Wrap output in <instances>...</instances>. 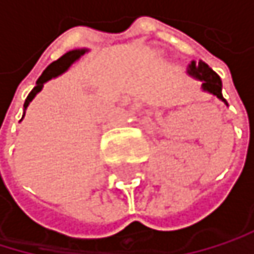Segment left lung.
<instances>
[{"mask_svg":"<svg viewBox=\"0 0 254 254\" xmlns=\"http://www.w3.org/2000/svg\"><path fill=\"white\" fill-rule=\"evenodd\" d=\"M188 73L195 77V79H199L201 80V88L204 91H207L213 96H216L218 99H221L224 103L227 105L226 99L222 97V82L219 79V76L212 70V68L206 64L199 61L198 64L195 61H192L189 64V68H188Z\"/></svg>","mask_w":254,"mask_h":254,"instance_id":"1","label":"left lung"}]
</instances>
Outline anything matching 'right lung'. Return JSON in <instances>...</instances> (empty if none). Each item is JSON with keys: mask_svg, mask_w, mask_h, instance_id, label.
<instances>
[{"mask_svg": "<svg viewBox=\"0 0 254 254\" xmlns=\"http://www.w3.org/2000/svg\"><path fill=\"white\" fill-rule=\"evenodd\" d=\"M85 53H86V48H80V50H71V52L65 53L64 56H61L58 61H55V62H52L50 65H48V66L45 68V70H44V73L41 74V77L38 79L36 86L30 91V94L27 96V99H25V102H24V110L27 108L28 105H30V102L35 99V96L42 90V86H44V83H45L47 80H50V79H53V77L62 74L64 71H66L68 68H70V65H71L73 62H76V61H77L82 55H85Z\"/></svg>", "mask_w": 254, "mask_h": 254, "instance_id": "add662e5", "label": "right lung"}]
</instances>
